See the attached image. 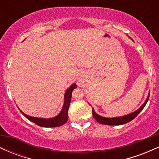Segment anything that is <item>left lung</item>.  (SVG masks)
Instances as JSON below:
<instances>
[{"mask_svg": "<svg viewBox=\"0 0 159 159\" xmlns=\"http://www.w3.org/2000/svg\"><path fill=\"white\" fill-rule=\"evenodd\" d=\"M149 93L148 94V96H147V99L146 101L144 102V103L141 105V107H139L138 110L134 111V112L132 113V114H129L125 115V116H118V117H114V118H107V117H104V116H100L96 114L95 112V111L93 110V108H92V113L93 115L94 119L98 122V123L103 124V125H123V124L127 123L129 122L132 121L133 119L136 117L138 116V114L143 109V107H145V105H147V102L149 100Z\"/></svg>", "mask_w": 159, "mask_h": 159, "instance_id": "8db88e82", "label": "left lung"}]
</instances>
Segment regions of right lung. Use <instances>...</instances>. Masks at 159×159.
<instances>
[{"label":"right lung","mask_w":159,"mask_h":159,"mask_svg":"<svg viewBox=\"0 0 159 159\" xmlns=\"http://www.w3.org/2000/svg\"><path fill=\"white\" fill-rule=\"evenodd\" d=\"M77 87V85L75 84H73L69 87V88L66 91L64 95V104H63V108L60 114L57 116H54L53 118H49V119H45V118H38L34 117V116H28L25 114L22 111L20 110L21 113L27 119H28L33 123H34L36 125H39L42 127H47V128H52V127H57L61 126L67 122L68 120V110L69 107V105L71 102V98H72V93L75 88Z\"/></svg>","instance_id":"right-lung-1"}]
</instances>
